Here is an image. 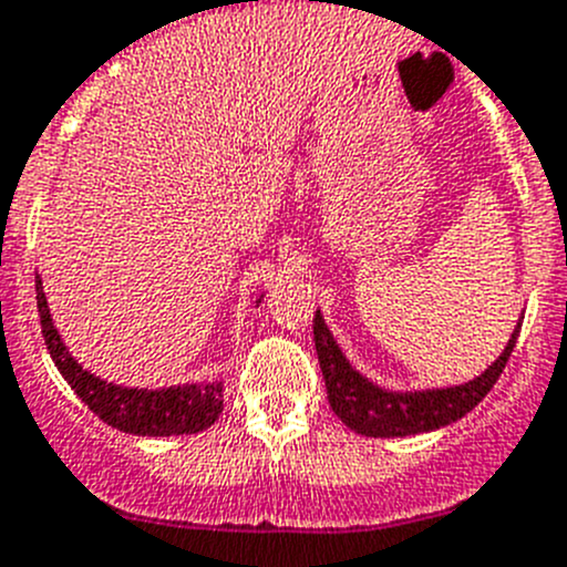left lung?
Listing matches in <instances>:
<instances>
[{"instance_id": "8db88e82", "label": "left lung", "mask_w": 567, "mask_h": 567, "mask_svg": "<svg viewBox=\"0 0 567 567\" xmlns=\"http://www.w3.org/2000/svg\"><path fill=\"white\" fill-rule=\"evenodd\" d=\"M517 332H520V319H517L504 352L478 378L467 380V383L442 385V389L396 391L378 385L374 380H369L367 374L358 372L349 363V358L343 355V349L332 338L321 310H316L313 319L316 352H319L321 374H324L327 396H330L332 411H336V416L349 431L374 439L431 433L467 416L489 394L495 380L504 372L512 349L517 343Z\"/></svg>"}]
</instances>
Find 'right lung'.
<instances>
[{
	"instance_id": "1",
	"label": "right lung",
	"mask_w": 567,
	"mask_h": 567,
	"mask_svg": "<svg viewBox=\"0 0 567 567\" xmlns=\"http://www.w3.org/2000/svg\"><path fill=\"white\" fill-rule=\"evenodd\" d=\"M35 301H39L41 332L52 363L105 425L136 436H182L215 425L224 411V380H200V383L162 385V389L109 383L69 355L66 343L50 316L41 277H35ZM259 301L262 296L257 299V308Z\"/></svg>"
}]
</instances>
